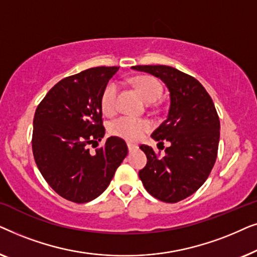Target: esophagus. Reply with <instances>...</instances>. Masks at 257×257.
Listing matches in <instances>:
<instances>
[{"label": "esophagus", "instance_id": "34e87169", "mask_svg": "<svg viewBox=\"0 0 257 257\" xmlns=\"http://www.w3.org/2000/svg\"><path fill=\"white\" fill-rule=\"evenodd\" d=\"M127 149H128V151L130 152H132V151H136L137 149H138V146L137 145H135V144H127Z\"/></svg>", "mask_w": 257, "mask_h": 257}]
</instances>
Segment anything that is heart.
<instances>
[{"instance_id": "1", "label": "heart", "mask_w": 257, "mask_h": 257, "mask_svg": "<svg viewBox=\"0 0 257 257\" xmlns=\"http://www.w3.org/2000/svg\"><path fill=\"white\" fill-rule=\"evenodd\" d=\"M132 84L135 89L138 91L140 96L147 103H153L161 96L163 86L156 77L150 75L137 76L132 79ZM119 87L115 83H111L105 87L100 98L101 110L105 114H113L117 110L118 105ZM152 127L151 122L146 119H137L127 115H122L111 121L108 126V131L112 136L118 137L126 140V142H137L142 139L145 133H147Z\"/></svg>"}]
</instances>
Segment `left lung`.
<instances>
[{
    "mask_svg": "<svg viewBox=\"0 0 257 257\" xmlns=\"http://www.w3.org/2000/svg\"><path fill=\"white\" fill-rule=\"evenodd\" d=\"M132 69L159 77L170 90L167 119L152 133L159 145L171 144L159 157L142 145L147 164L139 178L151 195L168 203L181 201L207 180L215 164L220 119L212 98L194 77L167 65H136Z\"/></svg>",
    "mask_w": 257,
    "mask_h": 257,
    "instance_id": "1",
    "label": "left lung"
}]
</instances>
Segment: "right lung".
<instances>
[{
  "label": "right lung",
  "instance_id": "add662e5",
  "mask_svg": "<svg viewBox=\"0 0 257 257\" xmlns=\"http://www.w3.org/2000/svg\"><path fill=\"white\" fill-rule=\"evenodd\" d=\"M118 66H97L65 77L38 104L33 153L49 186L69 201L89 202L103 193L127 156L121 138L110 137L91 154L89 146L105 135L100 98Z\"/></svg>",
  "mask_w": 257,
  "mask_h": 257
}]
</instances>
